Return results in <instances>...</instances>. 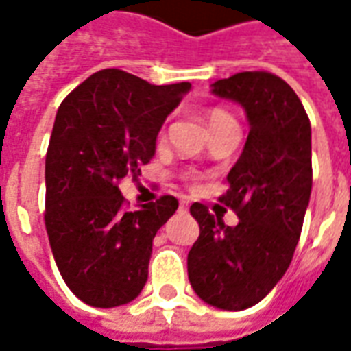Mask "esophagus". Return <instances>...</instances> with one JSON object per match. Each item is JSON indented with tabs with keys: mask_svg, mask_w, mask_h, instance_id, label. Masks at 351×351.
<instances>
[{
	"mask_svg": "<svg viewBox=\"0 0 351 351\" xmlns=\"http://www.w3.org/2000/svg\"><path fill=\"white\" fill-rule=\"evenodd\" d=\"M188 205H190V201H188V199H182V201H180V208H188Z\"/></svg>",
	"mask_w": 351,
	"mask_h": 351,
	"instance_id": "esophagus-1",
	"label": "esophagus"
}]
</instances>
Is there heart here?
Instances as JSON below:
<instances>
[{"instance_id":"heart-1","label":"heart","mask_w":351,"mask_h":351,"mask_svg":"<svg viewBox=\"0 0 351 351\" xmlns=\"http://www.w3.org/2000/svg\"><path fill=\"white\" fill-rule=\"evenodd\" d=\"M231 116L228 112H223V110H213L210 114H208V125H214V123L223 122V120H229Z\"/></svg>"}]
</instances>
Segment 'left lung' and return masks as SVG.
I'll use <instances>...</instances> for the list:
<instances>
[{
  "instance_id": "left-lung-1",
  "label": "left lung",
  "mask_w": 351,
  "mask_h": 351,
  "mask_svg": "<svg viewBox=\"0 0 351 351\" xmlns=\"http://www.w3.org/2000/svg\"><path fill=\"white\" fill-rule=\"evenodd\" d=\"M210 92L244 108L250 133L220 197L239 223L226 226L201 203L190 206L199 239L188 254V278L206 304L237 312L258 304L291 263L312 191L310 120L272 73H237Z\"/></svg>"
}]
</instances>
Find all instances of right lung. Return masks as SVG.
Instances as JSON below:
<instances>
[{
	"label": "right lung",
	"instance_id": "right-lung-1",
	"mask_svg": "<svg viewBox=\"0 0 351 351\" xmlns=\"http://www.w3.org/2000/svg\"><path fill=\"white\" fill-rule=\"evenodd\" d=\"M191 90L103 69L58 108L45 161V226L67 287L95 308L128 304L148 280L152 241L178 201L125 210L118 182L152 160L161 125Z\"/></svg>",
	"mask_w": 351,
	"mask_h": 351
}]
</instances>
